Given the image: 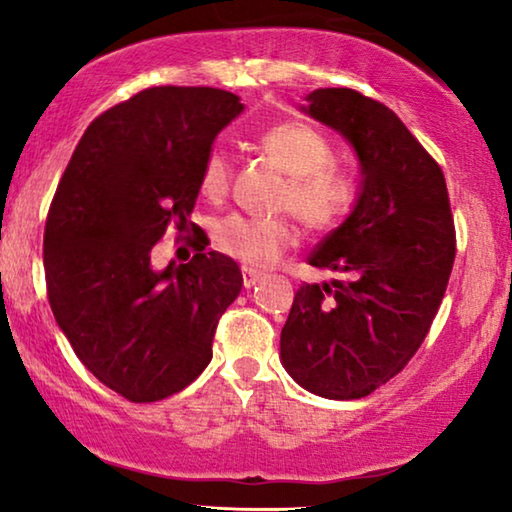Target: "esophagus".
Returning <instances> with one entry per match:
<instances>
[{
	"label": "esophagus",
	"mask_w": 512,
	"mask_h": 512,
	"mask_svg": "<svg viewBox=\"0 0 512 512\" xmlns=\"http://www.w3.org/2000/svg\"><path fill=\"white\" fill-rule=\"evenodd\" d=\"M258 279H261V272L249 270V268H244V270H242V282H244V289H251V286H256Z\"/></svg>",
	"instance_id": "esophagus-1"
}]
</instances>
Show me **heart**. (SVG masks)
Masks as SVG:
<instances>
[{"label":"heart","mask_w":512,"mask_h":512,"mask_svg":"<svg viewBox=\"0 0 512 512\" xmlns=\"http://www.w3.org/2000/svg\"><path fill=\"white\" fill-rule=\"evenodd\" d=\"M258 146L279 170L289 174L286 188L279 195V207L291 209L307 228L326 233L352 214L359 188L349 174L331 167L333 151L317 130L303 123H282L265 130ZM228 186V158L219 149L209 151L200 170V193L207 200L219 202L226 198ZM296 242L298 230L291 216L261 219L230 214L214 226L216 249L249 270L270 268Z\"/></svg>","instance_id":"b5f03b06"}]
</instances>
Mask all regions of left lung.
<instances>
[{
	"instance_id": "1",
	"label": "left lung",
	"mask_w": 512,
	"mask_h": 512,
	"mask_svg": "<svg viewBox=\"0 0 512 512\" xmlns=\"http://www.w3.org/2000/svg\"><path fill=\"white\" fill-rule=\"evenodd\" d=\"M303 111L354 146L361 191L307 258L338 277L300 286L279 349L300 387L352 401L401 373L424 342L450 282L454 221L443 170L389 107L319 88Z\"/></svg>"
}]
</instances>
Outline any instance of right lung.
<instances>
[{
    "label": "right lung",
    "instance_id": "obj_1",
    "mask_svg": "<svg viewBox=\"0 0 512 512\" xmlns=\"http://www.w3.org/2000/svg\"><path fill=\"white\" fill-rule=\"evenodd\" d=\"M242 109L219 88H146L88 125L53 195V317L83 366L132 403L177 394L207 368L216 324L242 291L233 258L202 244L188 263L151 265L170 223L198 230L202 163Z\"/></svg>",
    "mask_w": 512,
    "mask_h": 512
}]
</instances>
